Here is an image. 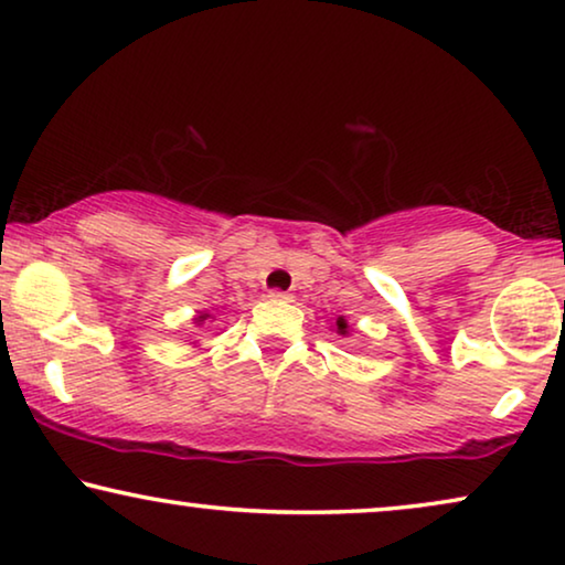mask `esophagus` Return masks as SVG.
Here are the masks:
<instances>
[{"mask_svg": "<svg viewBox=\"0 0 565 565\" xmlns=\"http://www.w3.org/2000/svg\"><path fill=\"white\" fill-rule=\"evenodd\" d=\"M268 297H271L274 301H291L294 299L289 291H271V294H268Z\"/></svg>", "mask_w": 565, "mask_h": 565, "instance_id": "34e87169", "label": "esophagus"}]
</instances>
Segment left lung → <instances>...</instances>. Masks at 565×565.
I'll return each mask as SVG.
<instances>
[{"label":"left lung","instance_id":"obj_1","mask_svg":"<svg viewBox=\"0 0 565 565\" xmlns=\"http://www.w3.org/2000/svg\"><path fill=\"white\" fill-rule=\"evenodd\" d=\"M335 328H338V332H340V335H348V332H351V324H348V322H345V317H338Z\"/></svg>","mask_w":565,"mask_h":565}]
</instances>
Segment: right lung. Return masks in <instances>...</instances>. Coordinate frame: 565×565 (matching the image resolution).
<instances>
[{
  "label": "right lung",
  "instance_id": "obj_1",
  "mask_svg": "<svg viewBox=\"0 0 565 565\" xmlns=\"http://www.w3.org/2000/svg\"><path fill=\"white\" fill-rule=\"evenodd\" d=\"M206 320H210V312H202L200 317H194V322H196V324H204Z\"/></svg>",
  "mask_w": 565,
  "mask_h": 565
}]
</instances>
